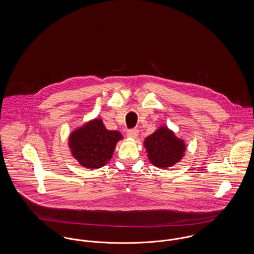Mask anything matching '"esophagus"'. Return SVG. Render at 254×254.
Returning a JSON list of instances; mask_svg holds the SVG:
<instances>
[{"label":"esophagus","instance_id":"esophagus-1","mask_svg":"<svg viewBox=\"0 0 254 254\" xmlns=\"http://www.w3.org/2000/svg\"><path fill=\"white\" fill-rule=\"evenodd\" d=\"M138 133H139L138 129H136V128H132V129H129V130L127 131V137H129V138L135 139V138H137Z\"/></svg>","mask_w":254,"mask_h":254}]
</instances>
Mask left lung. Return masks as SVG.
Segmentation results:
<instances>
[{
  "label": "left lung",
  "instance_id": "obj_1",
  "mask_svg": "<svg viewBox=\"0 0 254 254\" xmlns=\"http://www.w3.org/2000/svg\"><path fill=\"white\" fill-rule=\"evenodd\" d=\"M144 144L149 161L161 169L179 162L185 151L184 142L165 127L148 136Z\"/></svg>",
  "mask_w": 254,
  "mask_h": 254
}]
</instances>
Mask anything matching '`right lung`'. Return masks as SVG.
<instances>
[{"label": "right lung", "instance_id": "1", "mask_svg": "<svg viewBox=\"0 0 254 254\" xmlns=\"http://www.w3.org/2000/svg\"><path fill=\"white\" fill-rule=\"evenodd\" d=\"M122 138L119 131L107 130L102 120L95 119L72 132L69 146L79 164L98 169L111 159L116 144Z\"/></svg>", "mask_w": 254, "mask_h": 254}]
</instances>
